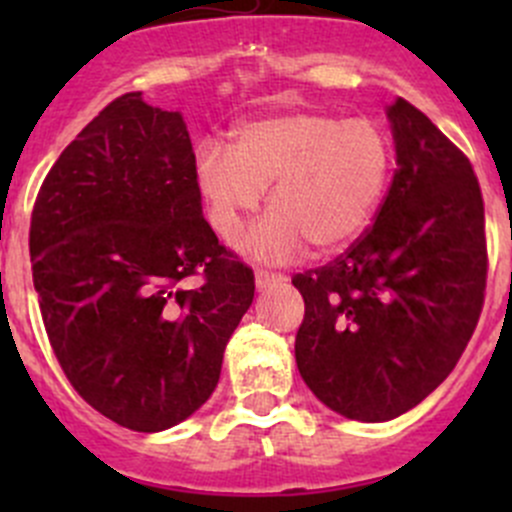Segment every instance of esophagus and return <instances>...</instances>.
Segmentation results:
<instances>
[{
	"label": "esophagus",
	"mask_w": 512,
	"mask_h": 512,
	"mask_svg": "<svg viewBox=\"0 0 512 512\" xmlns=\"http://www.w3.org/2000/svg\"><path fill=\"white\" fill-rule=\"evenodd\" d=\"M287 282V275H280V272H267V270H257L255 272V285L257 289H267L272 285H282Z\"/></svg>",
	"instance_id": "esophagus-1"
}]
</instances>
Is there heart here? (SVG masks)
Returning <instances> with one entry per match:
<instances>
[{
    "label": "heart",
    "instance_id": "obj_1",
    "mask_svg": "<svg viewBox=\"0 0 512 512\" xmlns=\"http://www.w3.org/2000/svg\"><path fill=\"white\" fill-rule=\"evenodd\" d=\"M389 133L369 118L294 111L242 123L230 146L208 141L195 156V185L215 235L232 245L257 213L262 190L272 213L247 235L260 260H287L304 242L314 252L352 245L371 225L391 178Z\"/></svg>",
    "mask_w": 512,
    "mask_h": 512
}]
</instances>
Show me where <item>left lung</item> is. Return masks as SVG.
<instances>
[{"mask_svg": "<svg viewBox=\"0 0 512 512\" xmlns=\"http://www.w3.org/2000/svg\"><path fill=\"white\" fill-rule=\"evenodd\" d=\"M396 173L374 225L294 275V356L324 406L379 423L421 404L461 359L483 309L488 250L471 160L404 98L386 111Z\"/></svg>", "mask_w": 512, "mask_h": 512, "instance_id": "obj_1", "label": "left lung"}]
</instances>
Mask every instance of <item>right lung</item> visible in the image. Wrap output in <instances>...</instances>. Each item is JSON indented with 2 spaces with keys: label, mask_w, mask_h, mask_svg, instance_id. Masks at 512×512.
Returning <instances> with one entry per match:
<instances>
[{
  "label": "right lung",
  "mask_w": 512,
  "mask_h": 512,
  "mask_svg": "<svg viewBox=\"0 0 512 512\" xmlns=\"http://www.w3.org/2000/svg\"><path fill=\"white\" fill-rule=\"evenodd\" d=\"M29 252L51 349L98 414L156 433L210 399L255 275L203 218L178 111L108 103L41 183Z\"/></svg>",
  "instance_id": "add662e5"
}]
</instances>
